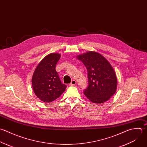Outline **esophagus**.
<instances>
[{
    "label": "esophagus",
    "mask_w": 147,
    "mask_h": 147,
    "mask_svg": "<svg viewBox=\"0 0 147 147\" xmlns=\"http://www.w3.org/2000/svg\"><path fill=\"white\" fill-rule=\"evenodd\" d=\"M76 84H77V82H76L75 80H72V81H71V83L70 84V86H74V85H75Z\"/></svg>",
    "instance_id": "obj_1"
}]
</instances>
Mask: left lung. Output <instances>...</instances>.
Returning <instances> with one entry per match:
<instances>
[{
	"instance_id": "left-lung-1",
	"label": "left lung",
	"mask_w": 147,
	"mask_h": 147,
	"mask_svg": "<svg viewBox=\"0 0 147 147\" xmlns=\"http://www.w3.org/2000/svg\"><path fill=\"white\" fill-rule=\"evenodd\" d=\"M88 71V86L84 90L86 97L93 103L108 101L116 92L117 77L109 62L98 53L90 51L77 57Z\"/></svg>"
}]
</instances>
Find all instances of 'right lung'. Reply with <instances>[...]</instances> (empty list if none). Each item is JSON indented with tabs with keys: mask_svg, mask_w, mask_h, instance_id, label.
I'll use <instances>...</instances> for the list:
<instances>
[{
	"mask_svg": "<svg viewBox=\"0 0 147 147\" xmlns=\"http://www.w3.org/2000/svg\"><path fill=\"white\" fill-rule=\"evenodd\" d=\"M61 55L52 53L45 57L37 66L32 78V86L36 97L45 102L58 98L67 86L63 84L55 70Z\"/></svg>",
	"mask_w": 147,
	"mask_h": 147,
	"instance_id": "add662e5",
	"label": "right lung"
}]
</instances>
